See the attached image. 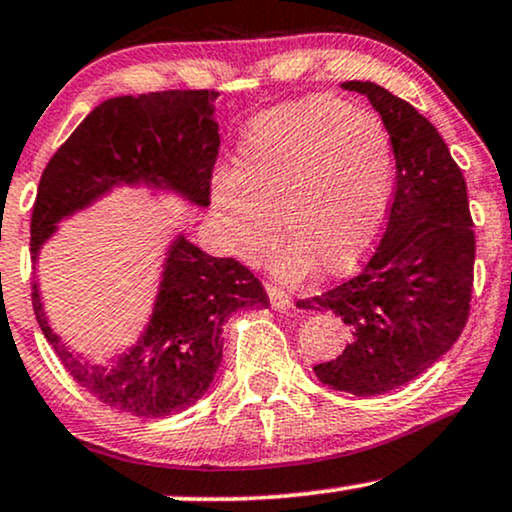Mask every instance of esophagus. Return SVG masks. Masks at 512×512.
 <instances>
[{
  "instance_id": "obj_1",
  "label": "esophagus",
  "mask_w": 512,
  "mask_h": 512,
  "mask_svg": "<svg viewBox=\"0 0 512 512\" xmlns=\"http://www.w3.org/2000/svg\"><path fill=\"white\" fill-rule=\"evenodd\" d=\"M267 295H269L271 307L278 309V312H283V309H288L290 304H293V297H290L286 290H281L276 286H267Z\"/></svg>"
}]
</instances>
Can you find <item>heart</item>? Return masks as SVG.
<instances>
[{
  "label": "heart",
  "instance_id": "heart-1",
  "mask_svg": "<svg viewBox=\"0 0 512 512\" xmlns=\"http://www.w3.org/2000/svg\"><path fill=\"white\" fill-rule=\"evenodd\" d=\"M392 191V148L378 115L335 96H307L257 115L234 170H217L210 203L224 243L255 257L278 234L271 257L281 278L345 276L378 241ZM277 222H273V217Z\"/></svg>",
  "mask_w": 512,
  "mask_h": 512
}]
</instances>
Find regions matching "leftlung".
<instances>
[{
  "mask_svg": "<svg viewBox=\"0 0 512 512\" xmlns=\"http://www.w3.org/2000/svg\"><path fill=\"white\" fill-rule=\"evenodd\" d=\"M385 122L397 179L385 234L359 276L297 307L347 323L349 345L314 366L338 392L373 397L411 383L442 359L470 312L475 231L468 186L435 125L375 82H345Z\"/></svg>",
  "mask_w": 512,
  "mask_h": 512,
  "instance_id": "obj_1",
  "label": "left lung"
}]
</instances>
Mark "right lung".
I'll use <instances>...</instances> for the list:
<instances>
[{
  "mask_svg": "<svg viewBox=\"0 0 512 512\" xmlns=\"http://www.w3.org/2000/svg\"><path fill=\"white\" fill-rule=\"evenodd\" d=\"M217 92L172 89L103 101L44 167L30 222L32 264L58 222L118 186L172 191L198 208L210 205L219 153ZM255 274L234 257H212L174 236L165 252L153 314L125 354L94 364L51 331L32 283V309L44 338L89 394L139 418H163L203 399L222 364V326L238 309H267Z\"/></svg>",
  "mask_w": 512,
  "mask_h": 512,
  "instance_id": "obj_1",
  "label": "right lung"
}]
</instances>
